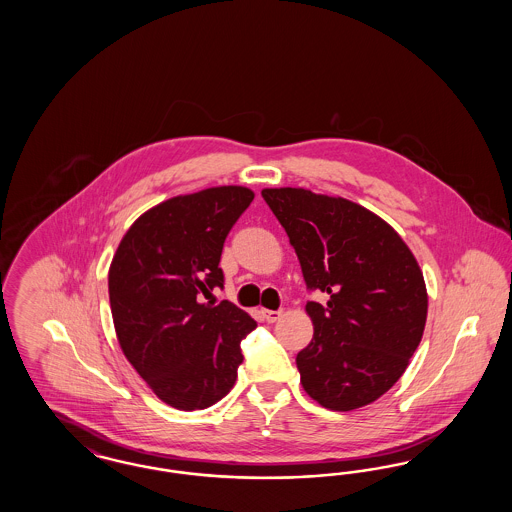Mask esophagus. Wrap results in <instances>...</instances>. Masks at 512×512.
Masks as SVG:
<instances>
[{
    "label": "esophagus",
    "mask_w": 512,
    "mask_h": 512,
    "mask_svg": "<svg viewBox=\"0 0 512 512\" xmlns=\"http://www.w3.org/2000/svg\"><path fill=\"white\" fill-rule=\"evenodd\" d=\"M261 317L267 322H276L278 318L282 317V311H267V309H261Z\"/></svg>",
    "instance_id": "obj_1"
}]
</instances>
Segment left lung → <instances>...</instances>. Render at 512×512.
Wrapping results in <instances>:
<instances>
[{"instance_id":"8db88e82","label":"left lung","mask_w":512,"mask_h":512,"mask_svg":"<svg viewBox=\"0 0 512 512\" xmlns=\"http://www.w3.org/2000/svg\"><path fill=\"white\" fill-rule=\"evenodd\" d=\"M309 290L315 334L297 353L301 386L330 411H353L403 376L422 340L428 293L413 251L363 205L303 188H265Z\"/></svg>"}]
</instances>
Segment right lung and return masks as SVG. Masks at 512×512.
<instances>
[{
    "label": "right lung",
    "instance_id": "obj_1",
    "mask_svg": "<svg viewBox=\"0 0 512 512\" xmlns=\"http://www.w3.org/2000/svg\"><path fill=\"white\" fill-rule=\"evenodd\" d=\"M253 197L244 186L171 197L134 220L111 261L122 353L178 411L207 409L234 388L240 343L257 326L230 301H203L224 284L222 245Z\"/></svg>",
    "mask_w": 512,
    "mask_h": 512
}]
</instances>
